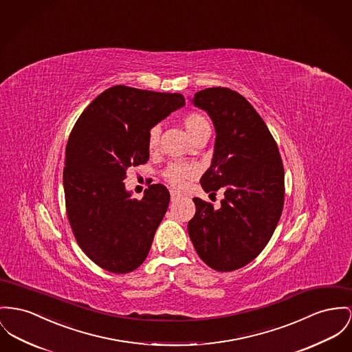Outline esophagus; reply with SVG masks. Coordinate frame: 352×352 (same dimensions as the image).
Returning <instances> with one entry per match:
<instances>
[{
    "label": "esophagus",
    "mask_w": 352,
    "mask_h": 352,
    "mask_svg": "<svg viewBox=\"0 0 352 352\" xmlns=\"http://www.w3.org/2000/svg\"><path fill=\"white\" fill-rule=\"evenodd\" d=\"M180 196H182V193H180V192L170 189V199H172V200H176V199H177V197H180Z\"/></svg>",
    "instance_id": "1"
}]
</instances>
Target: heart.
Wrapping results in <instances>:
<instances>
[{
	"instance_id": "obj_1",
	"label": "heart",
	"mask_w": 352,
	"mask_h": 352,
	"mask_svg": "<svg viewBox=\"0 0 352 352\" xmlns=\"http://www.w3.org/2000/svg\"><path fill=\"white\" fill-rule=\"evenodd\" d=\"M183 125L192 140L196 136H199L201 132L210 131V122L201 113H197V112H189L187 115H184ZM160 135H162V128L159 125H155L149 129L146 145L151 152H153L157 148ZM192 173H193L192 166L182 164V163H172V164L168 165V168L165 169L164 177L170 186L182 188L186 184L187 179L192 176Z\"/></svg>"
}]
</instances>
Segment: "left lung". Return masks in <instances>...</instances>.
<instances>
[{
    "instance_id": "left-lung-1",
    "label": "left lung",
    "mask_w": 352,
    "mask_h": 352,
    "mask_svg": "<svg viewBox=\"0 0 352 352\" xmlns=\"http://www.w3.org/2000/svg\"><path fill=\"white\" fill-rule=\"evenodd\" d=\"M192 102L212 118L216 141L206 192L223 190L220 208L193 197L188 234L200 258L219 272L251 263L268 244L284 206V168L276 141L254 107L228 88H207Z\"/></svg>"
}]
</instances>
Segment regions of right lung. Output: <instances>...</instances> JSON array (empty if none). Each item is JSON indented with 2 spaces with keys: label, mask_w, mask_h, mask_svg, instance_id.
I'll use <instances>...</instances> for the list:
<instances>
[{
  "label": "right lung",
  "mask_w": 352,
  "mask_h": 352,
  "mask_svg": "<svg viewBox=\"0 0 352 352\" xmlns=\"http://www.w3.org/2000/svg\"><path fill=\"white\" fill-rule=\"evenodd\" d=\"M183 105V94L116 85L98 94L72 129L64 168L68 220L80 248L109 272H132L148 256L169 190L152 184L138 200L122 180L129 166L148 162L149 129Z\"/></svg>",
  "instance_id": "1"
}]
</instances>
